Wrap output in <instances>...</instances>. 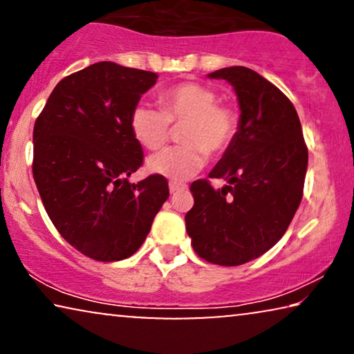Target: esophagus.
<instances>
[{
  "instance_id": "1",
  "label": "esophagus",
  "mask_w": 354,
  "mask_h": 354,
  "mask_svg": "<svg viewBox=\"0 0 354 354\" xmlns=\"http://www.w3.org/2000/svg\"><path fill=\"white\" fill-rule=\"evenodd\" d=\"M185 188H187L185 183H178V182H171V183H169V190H171L172 195H176V193L182 192V190H185Z\"/></svg>"
}]
</instances>
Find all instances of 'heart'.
<instances>
[{"label": "heart", "mask_w": 354, "mask_h": 354, "mask_svg": "<svg viewBox=\"0 0 354 354\" xmlns=\"http://www.w3.org/2000/svg\"><path fill=\"white\" fill-rule=\"evenodd\" d=\"M162 111L138 103L130 113V130L147 149L162 148L171 124H183L178 133L180 147L167 148L148 159V171L174 182H183L206 164L207 153L222 154L239 132V113L234 106L219 103L211 86L198 82H180L159 93Z\"/></svg>", "instance_id": "obj_1"}]
</instances>
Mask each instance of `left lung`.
<instances>
[{
    "label": "left lung",
    "mask_w": 354,
    "mask_h": 354,
    "mask_svg": "<svg viewBox=\"0 0 354 354\" xmlns=\"http://www.w3.org/2000/svg\"><path fill=\"white\" fill-rule=\"evenodd\" d=\"M234 86L240 122L234 142L209 172L219 190L200 178L187 234L200 258L240 266L269 251L287 232L303 198L308 148L297 109L277 86L243 66L207 74Z\"/></svg>",
    "instance_id": "1"
}]
</instances>
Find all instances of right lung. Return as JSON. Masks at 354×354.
Instances as JSON below:
<instances>
[{
  "label": "right lung",
  "instance_id": "right-lung-1",
  "mask_svg": "<svg viewBox=\"0 0 354 354\" xmlns=\"http://www.w3.org/2000/svg\"><path fill=\"white\" fill-rule=\"evenodd\" d=\"M158 74L111 61L55 86L33 127V178L50 219L67 243L95 261L130 258L169 198L162 176L138 183L143 164L130 113Z\"/></svg>",
  "mask_w": 354,
  "mask_h": 354
}]
</instances>
